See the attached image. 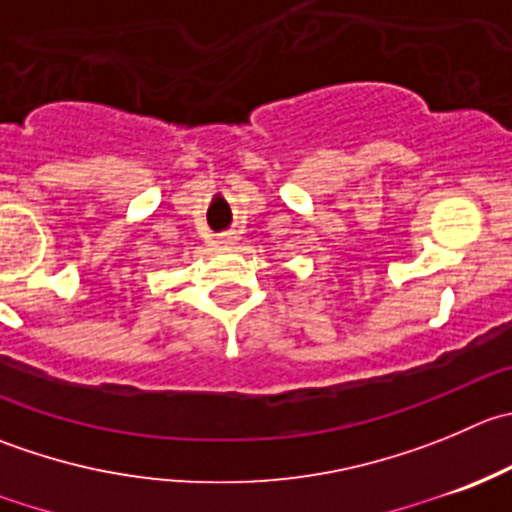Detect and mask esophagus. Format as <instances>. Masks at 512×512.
Listing matches in <instances>:
<instances>
[{
	"instance_id": "1",
	"label": "esophagus",
	"mask_w": 512,
	"mask_h": 512,
	"mask_svg": "<svg viewBox=\"0 0 512 512\" xmlns=\"http://www.w3.org/2000/svg\"><path fill=\"white\" fill-rule=\"evenodd\" d=\"M237 242L235 235H220L217 237V247H232Z\"/></svg>"
}]
</instances>
